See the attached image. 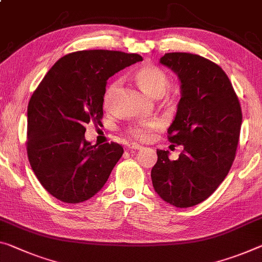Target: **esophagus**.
I'll use <instances>...</instances> for the list:
<instances>
[{
	"mask_svg": "<svg viewBox=\"0 0 262 262\" xmlns=\"http://www.w3.org/2000/svg\"><path fill=\"white\" fill-rule=\"evenodd\" d=\"M142 148V146H140L138 143H130L128 144V150H139V149Z\"/></svg>",
	"mask_w": 262,
	"mask_h": 262,
	"instance_id": "1",
	"label": "esophagus"
}]
</instances>
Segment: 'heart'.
Returning <instances> with one entry per match:
<instances>
[{"mask_svg": "<svg viewBox=\"0 0 262 262\" xmlns=\"http://www.w3.org/2000/svg\"><path fill=\"white\" fill-rule=\"evenodd\" d=\"M136 80L140 86L146 91V92L154 98H160L165 93L169 87V78L161 69L154 65L142 66L138 72H136ZM120 85V80H115L107 87L105 95H103V105L108 107L112 102L114 93ZM159 126V121L152 120V121L140 122L133 126L129 133L133 138L144 141L150 139L152 130Z\"/></svg>", "mask_w": 262, "mask_h": 262, "instance_id": "b5f03b06", "label": "heart"}]
</instances>
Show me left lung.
Instances as JSON below:
<instances>
[{
	"label": "left lung",
	"mask_w": 262,
	"mask_h": 262,
	"mask_svg": "<svg viewBox=\"0 0 262 262\" xmlns=\"http://www.w3.org/2000/svg\"><path fill=\"white\" fill-rule=\"evenodd\" d=\"M160 64L176 74L181 100L168 134L183 146L176 161L157 149L151 169L155 192L176 207L197 205L212 194L234 161L243 114L230 79L221 66L188 52L165 53Z\"/></svg>",
	"instance_id": "8db88e82"
}]
</instances>
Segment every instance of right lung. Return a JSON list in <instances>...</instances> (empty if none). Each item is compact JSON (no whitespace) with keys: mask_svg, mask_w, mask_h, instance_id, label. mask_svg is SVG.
I'll return each mask as SVG.
<instances>
[{"mask_svg":"<svg viewBox=\"0 0 262 262\" xmlns=\"http://www.w3.org/2000/svg\"><path fill=\"white\" fill-rule=\"evenodd\" d=\"M142 60L136 53L85 50L61 57L28 105V157L39 183L64 203L102 189L123 154L118 143L92 146L87 123H100L108 78Z\"/></svg>","mask_w":262,"mask_h":262,"instance_id":"add662e5","label":"right lung"}]
</instances>
